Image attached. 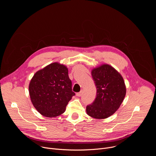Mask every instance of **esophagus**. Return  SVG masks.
<instances>
[{
  "label": "esophagus",
  "mask_w": 156,
  "mask_h": 156,
  "mask_svg": "<svg viewBox=\"0 0 156 156\" xmlns=\"http://www.w3.org/2000/svg\"><path fill=\"white\" fill-rule=\"evenodd\" d=\"M82 94H83V91H81L80 92L77 93L76 94V96H78V97H80V96H82Z\"/></svg>",
  "instance_id": "1"
}]
</instances>
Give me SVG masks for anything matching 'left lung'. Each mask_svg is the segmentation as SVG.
<instances>
[{
  "label": "left lung",
  "mask_w": 156,
  "mask_h": 156,
  "mask_svg": "<svg viewBox=\"0 0 156 156\" xmlns=\"http://www.w3.org/2000/svg\"><path fill=\"white\" fill-rule=\"evenodd\" d=\"M91 75L97 94L94 101L87 105L86 113L94 119H107L119 109L125 97V81L120 73L108 64L93 69Z\"/></svg>",
  "instance_id": "8db88e82"
}]
</instances>
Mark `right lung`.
Listing matches in <instances>:
<instances>
[{
	"mask_svg": "<svg viewBox=\"0 0 156 156\" xmlns=\"http://www.w3.org/2000/svg\"><path fill=\"white\" fill-rule=\"evenodd\" d=\"M68 68L58 62L39 70L29 84V93L33 106L42 115L55 117L62 114L66 106L75 95Z\"/></svg>",
	"mask_w": 156,
	"mask_h": 156,
	"instance_id": "add662e5",
	"label": "right lung"
}]
</instances>
